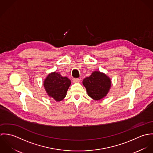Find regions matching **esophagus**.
<instances>
[{"label":"esophagus","mask_w":153,"mask_h":153,"mask_svg":"<svg viewBox=\"0 0 153 153\" xmlns=\"http://www.w3.org/2000/svg\"><path fill=\"white\" fill-rule=\"evenodd\" d=\"M72 81H73V82H74V83H78V82H80V79H78V78H74V79H72Z\"/></svg>","instance_id":"esophagus-1"}]
</instances>
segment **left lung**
<instances>
[{
  "label": "left lung",
  "mask_w": 153,
  "mask_h": 153,
  "mask_svg": "<svg viewBox=\"0 0 153 153\" xmlns=\"http://www.w3.org/2000/svg\"><path fill=\"white\" fill-rule=\"evenodd\" d=\"M84 86L88 95L93 100L98 101L105 97L111 87V80L108 76L100 71H94L84 79Z\"/></svg>",
  "instance_id": "left-lung-1"
}]
</instances>
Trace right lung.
I'll use <instances>...</instances> for the list:
<instances>
[{
    "label": "right lung",
    "mask_w": 153,
    "mask_h": 153,
    "mask_svg": "<svg viewBox=\"0 0 153 153\" xmlns=\"http://www.w3.org/2000/svg\"><path fill=\"white\" fill-rule=\"evenodd\" d=\"M71 81L59 72H51L44 79V87L48 95L59 102L65 98Z\"/></svg>",
    "instance_id": "add662e5"
}]
</instances>
